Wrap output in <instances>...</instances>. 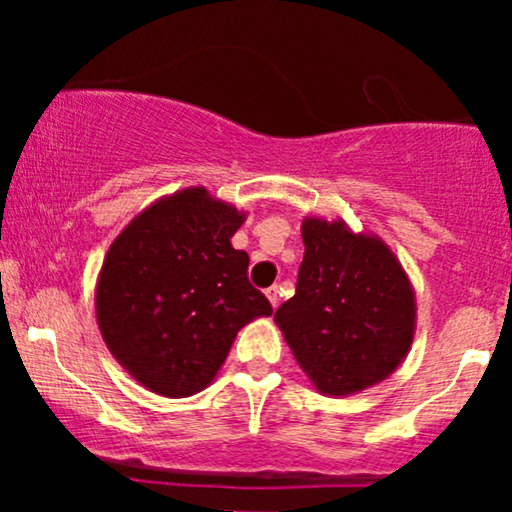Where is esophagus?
Listing matches in <instances>:
<instances>
[{
    "label": "esophagus",
    "mask_w": 512,
    "mask_h": 512,
    "mask_svg": "<svg viewBox=\"0 0 512 512\" xmlns=\"http://www.w3.org/2000/svg\"><path fill=\"white\" fill-rule=\"evenodd\" d=\"M267 298H269V303H272V308H276V305H279V286H269L267 291Z\"/></svg>",
    "instance_id": "1"
}]
</instances>
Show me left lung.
<instances>
[{
  "label": "left lung",
  "mask_w": 512,
  "mask_h": 512,
  "mask_svg": "<svg viewBox=\"0 0 512 512\" xmlns=\"http://www.w3.org/2000/svg\"><path fill=\"white\" fill-rule=\"evenodd\" d=\"M296 296L274 313L317 392L346 397L390 378L416 332V296L383 238L305 216Z\"/></svg>",
  "instance_id": "8db88e82"
}]
</instances>
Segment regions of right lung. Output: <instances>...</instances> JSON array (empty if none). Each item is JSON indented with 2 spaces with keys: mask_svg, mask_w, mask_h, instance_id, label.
I'll use <instances>...</instances> for the list:
<instances>
[{
  "mask_svg": "<svg viewBox=\"0 0 512 512\" xmlns=\"http://www.w3.org/2000/svg\"><path fill=\"white\" fill-rule=\"evenodd\" d=\"M248 214L207 187L156 199L110 243L96 281V322L115 361L161 397L214 383L233 339L272 315L231 245Z\"/></svg>",
  "mask_w": 512,
  "mask_h": 512,
  "instance_id": "1",
  "label": "right lung"
}]
</instances>
